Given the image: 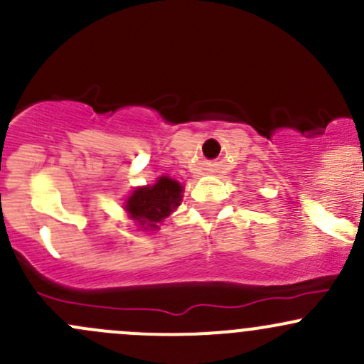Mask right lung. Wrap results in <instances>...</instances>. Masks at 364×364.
<instances>
[{
    "mask_svg": "<svg viewBox=\"0 0 364 364\" xmlns=\"http://www.w3.org/2000/svg\"><path fill=\"white\" fill-rule=\"evenodd\" d=\"M181 183L161 176L155 185L135 188L124 203V209L128 216L144 229H159V223L181 204Z\"/></svg>",
    "mask_w": 364,
    "mask_h": 364,
    "instance_id": "1",
    "label": "right lung"
}]
</instances>
